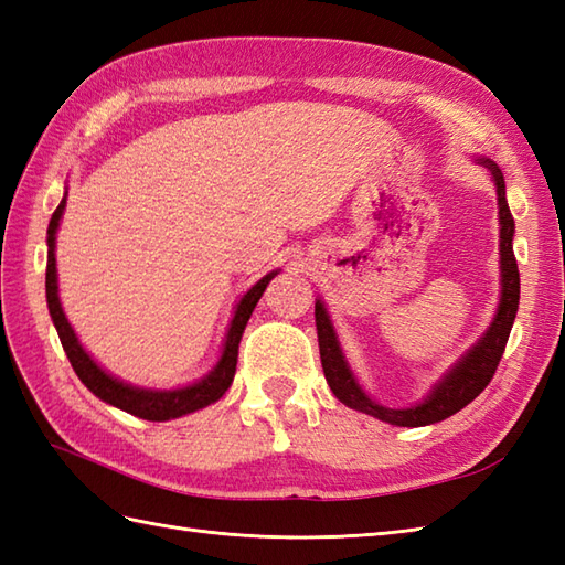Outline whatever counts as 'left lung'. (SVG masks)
<instances>
[{
	"label": "left lung",
	"mask_w": 565,
	"mask_h": 565,
	"mask_svg": "<svg viewBox=\"0 0 565 565\" xmlns=\"http://www.w3.org/2000/svg\"><path fill=\"white\" fill-rule=\"evenodd\" d=\"M473 160L476 164L486 167L490 179H493L495 194H498L500 301L495 308L493 322L486 328L481 340L468 347V350L461 354V359H456V364H451V369L444 371L437 383H431V388L423 395V398L407 407H386L371 398V395L362 388V383H359V379L354 376L350 362H347L326 303H322L320 298H316L320 362H322V371H326L330 391L334 393V398L344 403L347 407L376 417L381 423H388L395 427H425L451 417L454 413H459L461 407L471 403L476 395H481V391L488 386L490 379L495 374L502 352H505L512 322H514V316H518V306H520V269L512 252L514 221L505 199V179H502L500 167L490 158H483V154Z\"/></svg>",
	"instance_id": "left-lung-1"
}]
</instances>
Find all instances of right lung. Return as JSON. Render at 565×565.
Wrapping results in <instances>:
<instances>
[{
	"label": "right lung",
	"mask_w": 565,
	"mask_h": 565,
	"mask_svg": "<svg viewBox=\"0 0 565 565\" xmlns=\"http://www.w3.org/2000/svg\"><path fill=\"white\" fill-rule=\"evenodd\" d=\"M65 203H67V191H65L63 201H60V206L55 209L51 223H47L45 298H47V310H51L53 326L57 330V338H60V342H63V350L70 359L72 369H75V374L79 376V381L94 395H97L99 401L109 403L124 413L150 419V423H164V419H174V417H182L189 413H196V411H201V407L221 401L235 379L237 347H239V340H243V332H245L252 310H255L264 289H267V284L274 279L276 274H279V269H274L267 276H262V279L255 286H249L247 294L239 298L231 326H227V332H225L218 362H215V366L209 371L206 376H201L199 381L186 383V386H177V388L134 386V383L116 379L114 374H109V371L94 362L92 354L82 347L75 330H72L70 320L63 310V303H60L57 267H55V237H57L60 221H63Z\"/></svg>",
	"instance_id": "obj_1"
}]
</instances>
